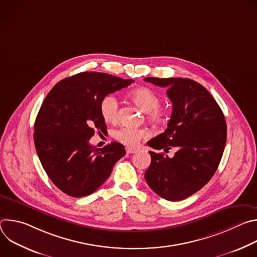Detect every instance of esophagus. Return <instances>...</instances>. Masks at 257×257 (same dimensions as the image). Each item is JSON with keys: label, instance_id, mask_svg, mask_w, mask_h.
Returning <instances> with one entry per match:
<instances>
[{"label": "esophagus", "instance_id": "34e87169", "mask_svg": "<svg viewBox=\"0 0 257 257\" xmlns=\"http://www.w3.org/2000/svg\"><path fill=\"white\" fill-rule=\"evenodd\" d=\"M137 150L136 149H132V148H126V153L127 154H134L136 153Z\"/></svg>", "mask_w": 257, "mask_h": 257}]
</instances>
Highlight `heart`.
<instances>
[{
	"label": "heart",
	"instance_id": "b5f03b06",
	"mask_svg": "<svg viewBox=\"0 0 257 257\" xmlns=\"http://www.w3.org/2000/svg\"><path fill=\"white\" fill-rule=\"evenodd\" d=\"M132 100L144 112L148 113V118L157 124H165L167 122V112L160 107V95L149 87H140L130 92ZM101 117L105 122H115L119 115V102L115 94L111 93L102 97L99 103ZM117 140L128 146H135L141 139L149 136L144 129L132 127H121L114 132Z\"/></svg>",
	"mask_w": 257,
	"mask_h": 257
}]
</instances>
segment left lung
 Wrapping results in <instances>:
<instances>
[{
  "label": "left lung",
  "mask_w": 257,
  "mask_h": 257,
  "mask_svg": "<svg viewBox=\"0 0 257 257\" xmlns=\"http://www.w3.org/2000/svg\"><path fill=\"white\" fill-rule=\"evenodd\" d=\"M146 82L166 87L173 112L164 133L148 142L173 158L150 152L145 171L149 186L170 201L185 199L201 189L215 173L227 141L225 116L215 99L198 82L188 78L146 77Z\"/></svg>",
  "instance_id": "1"
}]
</instances>
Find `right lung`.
<instances>
[{
	"label": "right lung",
	"mask_w": 257,
	"mask_h": 257,
	"mask_svg": "<svg viewBox=\"0 0 257 257\" xmlns=\"http://www.w3.org/2000/svg\"><path fill=\"white\" fill-rule=\"evenodd\" d=\"M132 82L106 73L82 72L58 82L46 96L34 123L35 150L52 182L67 195L93 193L125 156L119 142L96 149L89 139L95 130H106L99 109L102 97Z\"/></svg>",
	"instance_id": "obj_1"
}]
</instances>
